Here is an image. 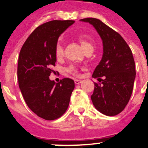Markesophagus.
Segmentation results:
<instances>
[{"mask_svg":"<svg viewBox=\"0 0 148 148\" xmlns=\"http://www.w3.org/2000/svg\"><path fill=\"white\" fill-rule=\"evenodd\" d=\"M82 81L80 79H75V84H79L80 83H82Z\"/></svg>","mask_w":148,"mask_h":148,"instance_id":"esophagus-1","label":"esophagus"}]
</instances>
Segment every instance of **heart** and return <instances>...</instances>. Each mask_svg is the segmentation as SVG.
Returning <instances> with one entry per match:
<instances>
[{
	"mask_svg": "<svg viewBox=\"0 0 148 148\" xmlns=\"http://www.w3.org/2000/svg\"><path fill=\"white\" fill-rule=\"evenodd\" d=\"M78 39L84 51L89 49H93V39L90 35H87V34H80L78 36ZM55 54H56L57 58H60L62 57L63 54H64V49L61 44H58L56 45ZM67 71L74 75L77 74V70L73 66H70L68 68Z\"/></svg>",
	"mask_w": 148,
	"mask_h": 148,
	"instance_id": "heart-1",
	"label": "heart"
}]
</instances>
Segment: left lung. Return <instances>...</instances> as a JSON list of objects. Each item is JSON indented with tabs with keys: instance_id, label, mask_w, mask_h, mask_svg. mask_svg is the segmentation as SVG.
<instances>
[{
	"instance_id": "1",
	"label": "left lung",
	"mask_w": 148,
	"mask_h": 148,
	"mask_svg": "<svg viewBox=\"0 0 148 148\" xmlns=\"http://www.w3.org/2000/svg\"><path fill=\"white\" fill-rule=\"evenodd\" d=\"M80 21L95 29L103 44L102 58L92 74L101 84L94 83L91 100L100 113L116 116L125 109L133 92L136 78L133 53L121 35L100 20L87 18Z\"/></svg>"
}]
</instances>
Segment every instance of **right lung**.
I'll use <instances>...</instances> for the list:
<instances>
[{
    "label": "right lung",
    "instance_id": "add662e5",
    "mask_svg": "<svg viewBox=\"0 0 148 148\" xmlns=\"http://www.w3.org/2000/svg\"><path fill=\"white\" fill-rule=\"evenodd\" d=\"M74 21H51L35 29L23 44L18 63V84L27 106L45 120L59 118L66 112L72 92L73 79L58 83L49 79L56 65L55 49L58 38Z\"/></svg>",
    "mask_w": 148,
    "mask_h": 148
}]
</instances>
